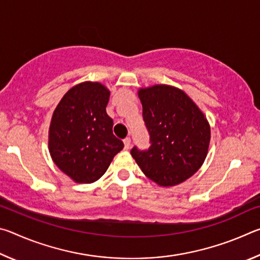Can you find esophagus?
<instances>
[{
    "mask_svg": "<svg viewBox=\"0 0 260 260\" xmlns=\"http://www.w3.org/2000/svg\"><path fill=\"white\" fill-rule=\"evenodd\" d=\"M131 143H132V141H131L129 138H126V139L124 140V146H125L126 150H128V149L131 148Z\"/></svg>",
    "mask_w": 260,
    "mask_h": 260,
    "instance_id": "1",
    "label": "esophagus"
}]
</instances>
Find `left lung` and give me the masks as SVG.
Instances as JSON below:
<instances>
[{
    "label": "left lung",
    "instance_id": "left-lung-1",
    "mask_svg": "<svg viewBox=\"0 0 260 260\" xmlns=\"http://www.w3.org/2000/svg\"><path fill=\"white\" fill-rule=\"evenodd\" d=\"M138 95L151 146L146 151L134 147L132 157L158 186H177L203 165L211 140L209 121L177 87L153 85L140 88Z\"/></svg>",
    "mask_w": 260,
    "mask_h": 260
}]
</instances>
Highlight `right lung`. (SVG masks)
I'll list each match as a JSON object with an SVG mask.
<instances>
[{"label": "right lung", "instance_id": "1", "mask_svg": "<svg viewBox=\"0 0 260 260\" xmlns=\"http://www.w3.org/2000/svg\"><path fill=\"white\" fill-rule=\"evenodd\" d=\"M110 90L101 82L72 87L57 105L48 148L57 167L77 183L98 181L124 143L112 133L107 108Z\"/></svg>", "mask_w": 260, "mask_h": 260}]
</instances>
